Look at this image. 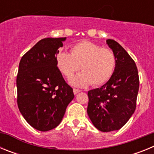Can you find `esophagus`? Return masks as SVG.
Masks as SVG:
<instances>
[{
    "label": "esophagus",
    "instance_id": "esophagus-1",
    "mask_svg": "<svg viewBox=\"0 0 154 154\" xmlns=\"http://www.w3.org/2000/svg\"><path fill=\"white\" fill-rule=\"evenodd\" d=\"M79 92H81V90H79V89H73V92H74V94H77Z\"/></svg>",
    "mask_w": 154,
    "mask_h": 154
}]
</instances>
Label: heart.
<instances>
[{"label": "heart", "instance_id": "b5f03b06", "mask_svg": "<svg viewBox=\"0 0 154 154\" xmlns=\"http://www.w3.org/2000/svg\"><path fill=\"white\" fill-rule=\"evenodd\" d=\"M70 55L60 53L57 56L58 69L65 78L71 79L80 69L82 71L71 80L75 86L104 85L115 72L116 58L112 50L89 41H82L72 46Z\"/></svg>", "mask_w": 154, "mask_h": 154}]
</instances>
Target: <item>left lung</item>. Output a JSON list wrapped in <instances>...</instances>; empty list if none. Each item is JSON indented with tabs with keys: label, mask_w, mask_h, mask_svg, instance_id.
I'll return each instance as SVG.
<instances>
[{
	"label": "left lung",
	"mask_w": 154,
	"mask_h": 154,
	"mask_svg": "<svg viewBox=\"0 0 154 154\" xmlns=\"http://www.w3.org/2000/svg\"><path fill=\"white\" fill-rule=\"evenodd\" d=\"M116 58L115 72L100 88L88 92L87 112L92 124L102 132H111L123 127L137 106L140 80L133 58L120 45L106 40Z\"/></svg>",
	"instance_id": "left-lung-1"
}]
</instances>
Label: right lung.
I'll return each instance as SVG.
<instances>
[{"instance_id":"1","label":"right lung","mask_w":154,"mask_h":154,"mask_svg":"<svg viewBox=\"0 0 154 154\" xmlns=\"http://www.w3.org/2000/svg\"><path fill=\"white\" fill-rule=\"evenodd\" d=\"M66 38L42 39L24 54L17 75V106L23 117L35 129L48 131L60 124L74 98L57 67L58 48Z\"/></svg>"}]
</instances>
